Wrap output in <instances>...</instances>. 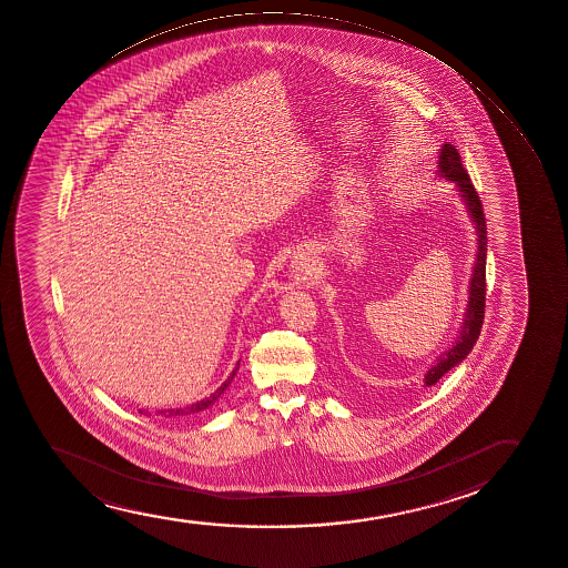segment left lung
<instances>
[{
  "mask_svg": "<svg viewBox=\"0 0 568 568\" xmlns=\"http://www.w3.org/2000/svg\"><path fill=\"white\" fill-rule=\"evenodd\" d=\"M439 178H445L457 185L458 193L463 196V203L466 204L471 222L476 223L477 231V254L476 265L471 271L469 278L468 308L464 313L463 327L458 332L457 339L445 351L439 358L434 362L430 369L424 375V385H436L445 373L450 372L455 365L460 364L476 345L481 333L483 316H485V295H487V284H485V265H487V222L483 214L481 201L477 196L476 187L469 180L468 172L464 170L463 161L455 145L444 144L439 151Z\"/></svg>",
  "mask_w": 568,
  "mask_h": 568,
  "instance_id": "left-lung-1",
  "label": "left lung"
}]
</instances>
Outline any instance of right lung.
I'll use <instances>...</instances> for the list:
<instances>
[{
    "label": "right lung",
    "instance_id": "add662e5",
    "mask_svg": "<svg viewBox=\"0 0 568 568\" xmlns=\"http://www.w3.org/2000/svg\"><path fill=\"white\" fill-rule=\"evenodd\" d=\"M239 364H241V362H239ZM239 364H236L233 373L229 375L227 381H225V383H223V385L220 386L217 390L212 392L209 398L201 399V402H195V404L187 405V407H176V409H161V412H156V415H163V417H190V415H196V413L206 412V409H210V407H212V405H214L217 399L222 398L223 392H225V388L231 385V381H233V377L236 375ZM140 413L148 415V413L142 412V409H140Z\"/></svg>",
    "mask_w": 568,
    "mask_h": 568
}]
</instances>
